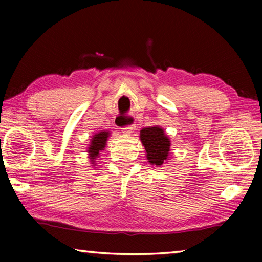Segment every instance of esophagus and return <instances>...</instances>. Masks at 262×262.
Masks as SVG:
<instances>
[{
	"mask_svg": "<svg viewBox=\"0 0 262 262\" xmlns=\"http://www.w3.org/2000/svg\"><path fill=\"white\" fill-rule=\"evenodd\" d=\"M134 130H135V125H129V126L122 128V133L125 135H130Z\"/></svg>",
	"mask_w": 262,
	"mask_h": 262,
	"instance_id": "obj_1",
	"label": "esophagus"
}]
</instances>
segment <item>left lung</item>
I'll return each instance as SVG.
<instances>
[{"label":"left lung","mask_w":262,"mask_h":262,"mask_svg":"<svg viewBox=\"0 0 262 262\" xmlns=\"http://www.w3.org/2000/svg\"><path fill=\"white\" fill-rule=\"evenodd\" d=\"M140 140L145 149V157L151 165L162 166L171 156V141L159 126L144 127L140 130Z\"/></svg>","instance_id":"left-lung-1"}]
</instances>
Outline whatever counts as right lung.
<instances>
[{
	"mask_svg": "<svg viewBox=\"0 0 262 262\" xmlns=\"http://www.w3.org/2000/svg\"><path fill=\"white\" fill-rule=\"evenodd\" d=\"M111 133L108 130H100L92 135V139L90 140V144L88 145L86 152L88 158L90 159V164L92 166H96L97 159L100 156V151H103L106 147V142H107Z\"/></svg>",
	"mask_w": 262,
	"mask_h": 262,
	"instance_id": "obj_1",
	"label": "right lung"
}]
</instances>
